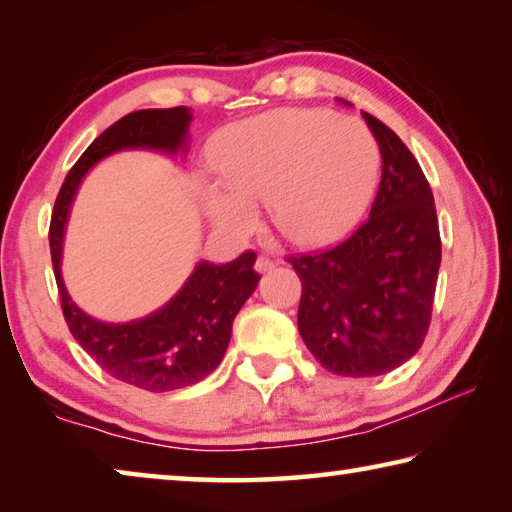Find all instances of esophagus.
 Returning a JSON list of instances; mask_svg holds the SVG:
<instances>
[{"label":"esophagus","instance_id":"esophagus-1","mask_svg":"<svg viewBox=\"0 0 512 512\" xmlns=\"http://www.w3.org/2000/svg\"><path fill=\"white\" fill-rule=\"evenodd\" d=\"M273 266H275L273 259H268V257H264V255H259V257H257V262H255V271H257V273H268V271H271Z\"/></svg>","mask_w":512,"mask_h":512}]
</instances>
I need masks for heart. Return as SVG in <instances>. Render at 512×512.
<instances>
[{
    "label": "heart",
    "mask_w": 512,
    "mask_h": 512,
    "mask_svg": "<svg viewBox=\"0 0 512 512\" xmlns=\"http://www.w3.org/2000/svg\"><path fill=\"white\" fill-rule=\"evenodd\" d=\"M203 187V207L219 230L244 235L268 196L280 235L316 246L348 232L377 183L379 149L359 119L318 108H282L225 126Z\"/></svg>",
    "instance_id": "b5f03b06"
}]
</instances>
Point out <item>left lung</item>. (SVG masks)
Here are the masks:
<instances>
[{"label":"left lung","instance_id":"8db88e82","mask_svg":"<svg viewBox=\"0 0 512 512\" xmlns=\"http://www.w3.org/2000/svg\"><path fill=\"white\" fill-rule=\"evenodd\" d=\"M363 119L381 153L370 216L341 244L289 257L302 282V341L341 377L384 375L420 350L440 268L436 205L418 160L386 124Z\"/></svg>","mask_w":512,"mask_h":512}]
</instances>
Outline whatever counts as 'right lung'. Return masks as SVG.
I'll list each match as a JSON object with an SVG mask.
<instances>
[{
  "instance_id": "right-lung-1",
  "label": "right lung",
  "mask_w": 512,
  "mask_h": 512,
  "mask_svg": "<svg viewBox=\"0 0 512 512\" xmlns=\"http://www.w3.org/2000/svg\"><path fill=\"white\" fill-rule=\"evenodd\" d=\"M192 119V110L178 106L137 110L115 121L69 169L51 214V262L69 332L108 375L151 393L192 386L219 366L232 336V320L259 282L253 271L255 253L246 250L221 266L198 262L176 296L158 311L131 323H103L85 314L67 293L60 273L65 225L76 189L94 164L112 153L137 149L176 158L187 151Z\"/></svg>"
}]
</instances>
